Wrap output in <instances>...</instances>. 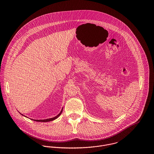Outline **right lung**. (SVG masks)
<instances>
[{"label":"right lung","mask_w":154,"mask_h":154,"mask_svg":"<svg viewBox=\"0 0 154 154\" xmlns=\"http://www.w3.org/2000/svg\"><path fill=\"white\" fill-rule=\"evenodd\" d=\"M62 110L61 111V112L57 115V116H56V117H53V118H51V119H45V120H34V121H36V122H50V121H52V120H55L56 119H57L60 114H61V113H62ZM23 115V114H22Z\"/></svg>","instance_id":"add662e5"}]
</instances>
